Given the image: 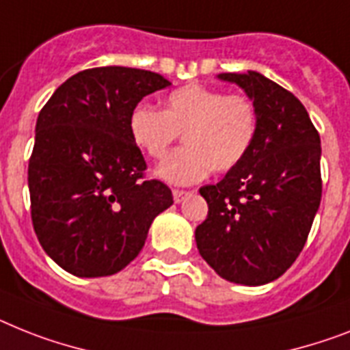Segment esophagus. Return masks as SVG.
<instances>
[{
  "instance_id": "esophagus-1",
  "label": "esophagus",
  "mask_w": 350,
  "mask_h": 350,
  "mask_svg": "<svg viewBox=\"0 0 350 350\" xmlns=\"http://www.w3.org/2000/svg\"><path fill=\"white\" fill-rule=\"evenodd\" d=\"M189 195H191V193L184 191V189H173V200L177 202V204H180V202L186 200Z\"/></svg>"
}]
</instances>
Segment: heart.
I'll use <instances>...</instances> for the list:
<instances>
[{
	"label": "heart",
	"instance_id": "obj_1",
	"mask_svg": "<svg viewBox=\"0 0 350 350\" xmlns=\"http://www.w3.org/2000/svg\"><path fill=\"white\" fill-rule=\"evenodd\" d=\"M258 126L252 100L202 83H187L170 92L163 111L137 105L129 116L130 137L154 159H163L182 132L184 146L155 170L159 178L180 186L206 178L211 170L236 168L252 148Z\"/></svg>",
	"mask_w": 350,
	"mask_h": 350
}]
</instances>
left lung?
I'll return each mask as SVG.
<instances>
[{"mask_svg":"<svg viewBox=\"0 0 350 350\" xmlns=\"http://www.w3.org/2000/svg\"><path fill=\"white\" fill-rule=\"evenodd\" d=\"M258 109L247 157L218 184L200 187L209 213L195 230L200 256L236 284L275 281L306 245L322 198L320 135L304 105L258 71L220 73Z\"/></svg>","mask_w":350,"mask_h":350,"instance_id":"1","label":"left lung"}]
</instances>
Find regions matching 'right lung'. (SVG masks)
Listing matches in <instances>:
<instances>
[{"mask_svg":"<svg viewBox=\"0 0 350 350\" xmlns=\"http://www.w3.org/2000/svg\"><path fill=\"white\" fill-rule=\"evenodd\" d=\"M172 85L152 71L107 66L68 78L39 112L28 163L31 224L40 247L77 277L118 273L141 252L170 187L144 180L129 116Z\"/></svg>","mask_w":350,"mask_h":350,"instance_id":"1","label":"right lung"}]
</instances>
